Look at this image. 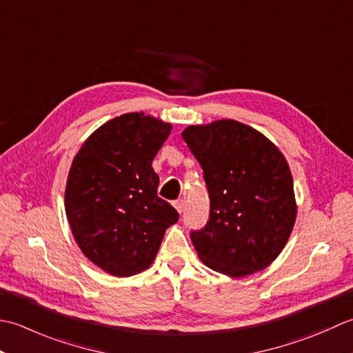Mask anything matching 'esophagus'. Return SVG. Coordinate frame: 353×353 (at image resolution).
<instances>
[{
    "mask_svg": "<svg viewBox=\"0 0 353 353\" xmlns=\"http://www.w3.org/2000/svg\"><path fill=\"white\" fill-rule=\"evenodd\" d=\"M174 207L176 208L178 213H181L184 210V201L183 199H176L174 201Z\"/></svg>",
    "mask_w": 353,
    "mask_h": 353,
    "instance_id": "34e87169",
    "label": "esophagus"
}]
</instances>
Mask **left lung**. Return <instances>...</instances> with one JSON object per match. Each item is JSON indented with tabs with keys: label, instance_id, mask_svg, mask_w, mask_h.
I'll list each match as a JSON object with an SVG mask.
<instances>
[{
	"label": "left lung",
	"instance_id": "8db88e82",
	"mask_svg": "<svg viewBox=\"0 0 353 353\" xmlns=\"http://www.w3.org/2000/svg\"><path fill=\"white\" fill-rule=\"evenodd\" d=\"M181 137L204 170L210 196L207 225L190 234L201 262L228 277L270 267L297 218L283 154L257 129L232 119L190 125Z\"/></svg>",
	"mask_w": 353,
	"mask_h": 353
}]
</instances>
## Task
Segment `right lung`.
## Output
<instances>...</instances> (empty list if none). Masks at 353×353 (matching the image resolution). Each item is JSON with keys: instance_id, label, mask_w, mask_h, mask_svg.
Here are the masks:
<instances>
[{"instance_id": "add662e5", "label": "right lung", "mask_w": 353, "mask_h": 353, "mask_svg": "<svg viewBox=\"0 0 353 353\" xmlns=\"http://www.w3.org/2000/svg\"><path fill=\"white\" fill-rule=\"evenodd\" d=\"M172 125L128 112L97 128L68 172L65 213L74 241L100 270L129 277L150 267L178 213L158 198L152 160Z\"/></svg>"}]
</instances>
